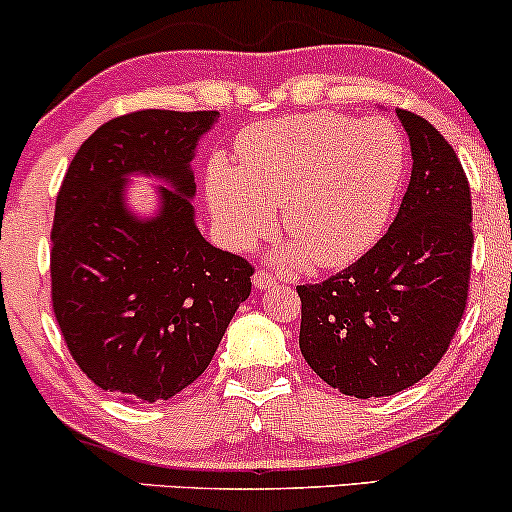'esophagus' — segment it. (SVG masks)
<instances>
[{
  "instance_id": "34e87169",
  "label": "esophagus",
  "mask_w": 512,
  "mask_h": 512,
  "mask_svg": "<svg viewBox=\"0 0 512 512\" xmlns=\"http://www.w3.org/2000/svg\"><path fill=\"white\" fill-rule=\"evenodd\" d=\"M252 281H255V288H272L274 283H276V279H274V274L272 272H267V269H257L255 272V276H252Z\"/></svg>"
}]
</instances>
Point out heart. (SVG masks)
I'll return each mask as SVG.
<instances>
[{
	"label": "heart",
	"mask_w": 512,
	"mask_h": 512,
	"mask_svg": "<svg viewBox=\"0 0 512 512\" xmlns=\"http://www.w3.org/2000/svg\"><path fill=\"white\" fill-rule=\"evenodd\" d=\"M238 164L212 157L207 200L238 248L281 231L317 267L357 260L389 221L408 171V145L391 121L336 112L298 114L245 128Z\"/></svg>",
	"instance_id": "obj_1"
}]
</instances>
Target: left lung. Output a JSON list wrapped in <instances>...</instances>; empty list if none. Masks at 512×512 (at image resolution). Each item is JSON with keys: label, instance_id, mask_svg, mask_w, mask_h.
<instances>
[{"label": "left lung", "instance_id": "left-lung-1", "mask_svg": "<svg viewBox=\"0 0 512 512\" xmlns=\"http://www.w3.org/2000/svg\"><path fill=\"white\" fill-rule=\"evenodd\" d=\"M412 174L389 231L360 260L300 295V353L346 396L410 389L439 365L467 307L472 269L470 183L448 140L396 109Z\"/></svg>", "mask_w": 512, "mask_h": 512}]
</instances>
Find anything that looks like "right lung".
I'll return each instance as SVG.
<instances>
[{
  "label": "right lung",
  "mask_w": 512,
  "mask_h": 512,
  "mask_svg": "<svg viewBox=\"0 0 512 512\" xmlns=\"http://www.w3.org/2000/svg\"><path fill=\"white\" fill-rule=\"evenodd\" d=\"M219 112L140 109L80 145L52 224V307L80 372L138 403L169 400L205 372L255 267L209 245L193 221L190 159ZM172 183L163 214L138 222L122 207V176Z\"/></svg>",
  "instance_id": "right-lung-1"
}]
</instances>
